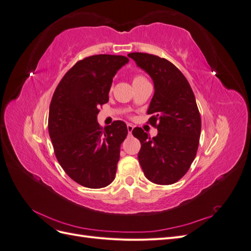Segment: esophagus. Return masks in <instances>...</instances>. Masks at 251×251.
<instances>
[{"label": "esophagus", "instance_id": "esophagus-1", "mask_svg": "<svg viewBox=\"0 0 251 251\" xmlns=\"http://www.w3.org/2000/svg\"><path fill=\"white\" fill-rule=\"evenodd\" d=\"M126 127H127L128 134H132V132H133V130H134V126L131 125V124H127V125H126Z\"/></svg>", "mask_w": 251, "mask_h": 251}]
</instances>
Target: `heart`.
I'll list each match as a JSON object with an SVG mask.
<instances>
[{
  "label": "heart",
  "mask_w": 251,
  "mask_h": 251,
  "mask_svg": "<svg viewBox=\"0 0 251 251\" xmlns=\"http://www.w3.org/2000/svg\"><path fill=\"white\" fill-rule=\"evenodd\" d=\"M140 79H144L142 76H140V75H137V76H135V77H134V81H136V80H140Z\"/></svg>",
  "instance_id": "b5f03b06"
}]
</instances>
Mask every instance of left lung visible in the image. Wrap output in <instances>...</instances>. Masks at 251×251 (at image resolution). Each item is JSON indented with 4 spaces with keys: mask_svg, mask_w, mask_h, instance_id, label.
I'll return each instance as SVG.
<instances>
[{
    "mask_svg": "<svg viewBox=\"0 0 251 251\" xmlns=\"http://www.w3.org/2000/svg\"><path fill=\"white\" fill-rule=\"evenodd\" d=\"M127 56L150 75L155 89L148 114L157 136L149 137L141 127L132 132L141 143L139 163L151 182L173 184L186 174L199 146L201 117L194 92L184 75L168 59L140 52Z\"/></svg>",
    "mask_w": 251,
    "mask_h": 251,
    "instance_id": "left-lung-1",
    "label": "left lung"
}]
</instances>
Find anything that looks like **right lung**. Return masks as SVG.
<instances>
[{
    "mask_svg": "<svg viewBox=\"0 0 251 251\" xmlns=\"http://www.w3.org/2000/svg\"><path fill=\"white\" fill-rule=\"evenodd\" d=\"M127 63L123 55L83 58L65 74L52 96L48 130L56 159L68 176L85 187H105L115 179L127 127L116 120L102 130L97 114L109 101L113 77Z\"/></svg>",
    "mask_w": 251,
    "mask_h": 251,
    "instance_id": "obj_1",
    "label": "right lung"
}]
</instances>
